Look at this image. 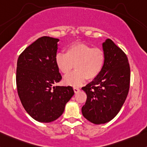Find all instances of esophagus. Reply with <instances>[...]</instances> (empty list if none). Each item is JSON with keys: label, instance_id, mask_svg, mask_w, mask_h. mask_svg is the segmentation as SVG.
Here are the masks:
<instances>
[{"label": "esophagus", "instance_id": "obj_1", "mask_svg": "<svg viewBox=\"0 0 147 147\" xmlns=\"http://www.w3.org/2000/svg\"><path fill=\"white\" fill-rule=\"evenodd\" d=\"M74 92H75V93H78V92H79V90H80V89H79L78 87H74Z\"/></svg>", "mask_w": 147, "mask_h": 147}]
</instances>
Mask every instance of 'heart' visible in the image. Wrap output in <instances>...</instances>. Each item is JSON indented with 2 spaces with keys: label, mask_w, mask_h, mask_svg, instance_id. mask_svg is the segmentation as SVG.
I'll use <instances>...</instances> for the list:
<instances>
[{
  "label": "heart",
  "mask_w": 147,
  "mask_h": 147,
  "mask_svg": "<svg viewBox=\"0 0 147 147\" xmlns=\"http://www.w3.org/2000/svg\"><path fill=\"white\" fill-rule=\"evenodd\" d=\"M105 60L102 49L80 42L70 44L66 49V53H58L55 56L57 67L64 75L70 74L75 65V71L64 79L67 85L72 86H80L86 79L96 78L104 67Z\"/></svg>",
  "instance_id": "obj_1"
}]
</instances>
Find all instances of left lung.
Wrapping results in <instances>:
<instances>
[{
    "instance_id": "left-lung-1",
    "label": "left lung",
    "mask_w": 147,
    "mask_h": 147,
    "mask_svg": "<svg viewBox=\"0 0 147 147\" xmlns=\"http://www.w3.org/2000/svg\"><path fill=\"white\" fill-rule=\"evenodd\" d=\"M105 65L99 75L82 90L87 94L82 108L84 117L95 124L111 121L126 99L131 71L128 57L111 39L103 43Z\"/></svg>"
}]
</instances>
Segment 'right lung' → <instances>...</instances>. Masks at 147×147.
I'll return each instance as SVG.
<instances>
[{"label":"right lung","instance_id":"right-lung-1","mask_svg":"<svg viewBox=\"0 0 147 147\" xmlns=\"http://www.w3.org/2000/svg\"><path fill=\"white\" fill-rule=\"evenodd\" d=\"M58 39L42 37L21 53L17 60L16 87L26 111L39 122L59 118L73 96L71 86H54L62 76L55 64Z\"/></svg>","mask_w":147,"mask_h":147}]
</instances>
